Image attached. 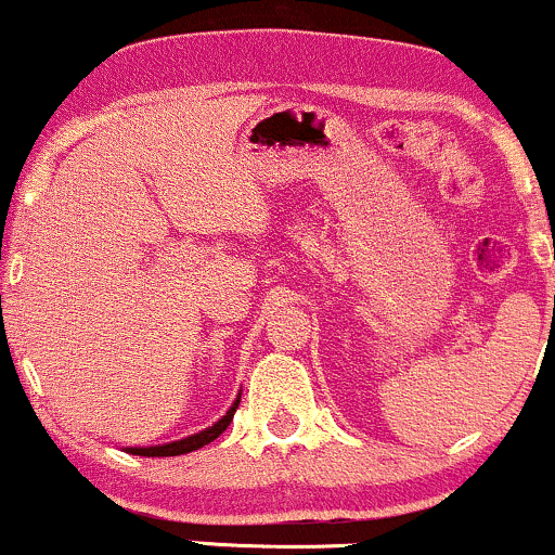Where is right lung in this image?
<instances>
[{"instance_id":"obj_1","label":"right lung","mask_w":555,"mask_h":555,"mask_svg":"<svg viewBox=\"0 0 555 555\" xmlns=\"http://www.w3.org/2000/svg\"><path fill=\"white\" fill-rule=\"evenodd\" d=\"M240 398H242V395H236V400H234V403H231V408L227 411V416L218 418V422L212 424V426H208V429L197 431V435H192V437H184V440L166 442V446L129 448V453L131 455H147V459H160V455H184V453H192V450H199L203 446H208V442L216 440L218 435H223V431H227V426L231 424V418H234L236 405H240Z\"/></svg>"}]
</instances>
